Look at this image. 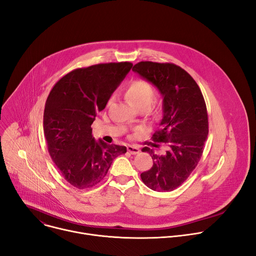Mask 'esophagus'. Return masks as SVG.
<instances>
[{
  "instance_id": "1",
  "label": "esophagus",
  "mask_w": 256,
  "mask_h": 256,
  "mask_svg": "<svg viewBox=\"0 0 256 256\" xmlns=\"http://www.w3.org/2000/svg\"><path fill=\"white\" fill-rule=\"evenodd\" d=\"M127 150H128V152H129L130 154H136L140 152V148H137V146H127Z\"/></svg>"
}]
</instances>
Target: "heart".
Segmentation results:
<instances>
[{
  "mask_svg": "<svg viewBox=\"0 0 256 256\" xmlns=\"http://www.w3.org/2000/svg\"><path fill=\"white\" fill-rule=\"evenodd\" d=\"M125 94L129 102L135 108H148L154 97V90L146 81L136 80L128 85Z\"/></svg>",
  "mask_w": 256,
  "mask_h": 256,
  "instance_id": "heart-1",
  "label": "heart"
}]
</instances>
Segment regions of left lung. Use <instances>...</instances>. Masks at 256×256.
I'll return each mask as SVG.
<instances>
[{
	"label": "left lung",
	"mask_w": 256,
	"mask_h": 256,
	"mask_svg": "<svg viewBox=\"0 0 256 256\" xmlns=\"http://www.w3.org/2000/svg\"><path fill=\"white\" fill-rule=\"evenodd\" d=\"M132 70L163 96V118L152 138L165 144L167 150L156 154L148 146L142 148L154 165L140 178L152 190L171 192L184 184L202 156L208 135L204 97L190 74L176 64L140 62Z\"/></svg>",
	"instance_id": "left-lung-1"
}]
</instances>
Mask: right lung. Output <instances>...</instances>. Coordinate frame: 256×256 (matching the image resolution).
<instances>
[{"label": "right lung", "instance_id": "obj_1", "mask_svg": "<svg viewBox=\"0 0 256 256\" xmlns=\"http://www.w3.org/2000/svg\"><path fill=\"white\" fill-rule=\"evenodd\" d=\"M131 62L100 64L76 68L50 91L44 110V134L51 159L76 188L100 182L126 146L95 140L91 125L132 68Z\"/></svg>", "mask_w": 256, "mask_h": 256}]
</instances>
